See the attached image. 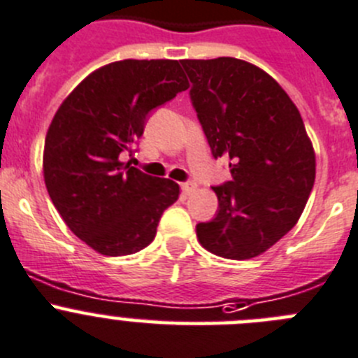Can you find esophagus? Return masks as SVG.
I'll list each match as a JSON object with an SVG mask.
<instances>
[{"label": "esophagus", "mask_w": 358, "mask_h": 358, "mask_svg": "<svg viewBox=\"0 0 358 358\" xmlns=\"http://www.w3.org/2000/svg\"><path fill=\"white\" fill-rule=\"evenodd\" d=\"M196 189H198V187H196V183H182V192L185 196H190Z\"/></svg>", "instance_id": "1"}]
</instances>
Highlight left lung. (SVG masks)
I'll list each match as a JSON object with an SVG mask.
<instances>
[{
    "label": "left lung",
    "mask_w": 358,
    "mask_h": 358,
    "mask_svg": "<svg viewBox=\"0 0 358 358\" xmlns=\"http://www.w3.org/2000/svg\"><path fill=\"white\" fill-rule=\"evenodd\" d=\"M213 157L233 182L213 187L219 212L196 235L212 255L250 259L299 222L315 185L316 155L299 109L279 83L238 58L182 59Z\"/></svg>",
    "instance_id": "8db88e82"
}]
</instances>
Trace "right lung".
Instances as JSON below:
<instances>
[{
	"mask_svg": "<svg viewBox=\"0 0 358 358\" xmlns=\"http://www.w3.org/2000/svg\"><path fill=\"white\" fill-rule=\"evenodd\" d=\"M189 88L176 59H122L93 70L56 111L43 145V180L70 231L102 256H127L155 238L180 185L120 160L148 113Z\"/></svg>",
	"mask_w": 358,
	"mask_h": 358,
	"instance_id": "obj_1",
	"label": "right lung"
}]
</instances>
